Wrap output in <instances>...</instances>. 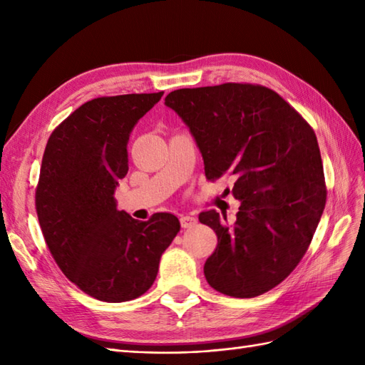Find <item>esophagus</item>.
I'll return each mask as SVG.
<instances>
[{
    "mask_svg": "<svg viewBox=\"0 0 365 365\" xmlns=\"http://www.w3.org/2000/svg\"><path fill=\"white\" fill-rule=\"evenodd\" d=\"M196 222H197V220L195 218V216H191V215H182V216H180V224H182L183 229L192 227Z\"/></svg>",
    "mask_w": 365,
    "mask_h": 365,
    "instance_id": "obj_1",
    "label": "esophagus"
}]
</instances>
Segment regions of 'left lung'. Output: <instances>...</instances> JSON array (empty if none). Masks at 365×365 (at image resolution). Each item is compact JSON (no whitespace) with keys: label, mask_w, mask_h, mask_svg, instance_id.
Masks as SVG:
<instances>
[{"label":"left lung","mask_w":365,"mask_h":365,"mask_svg":"<svg viewBox=\"0 0 365 365\" xmlns=\"http://www.w3.org/2000/svg\"><path fill=\"white\" fill-rule=\"evenodd\" d=\"M165 105L190 128L208 180L230 177L235 222L202 212L218 246L204 274L215 290L254 298L289 276L319 226L327 190L309 123L274 91L254 84L177 89Z\"/></svg>","instance_id":"obj_1"}]
</instances>
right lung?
<instances>
[{"label":"right lung","instance_id":"right-lung-1","mask_svg":"<svg viewBox=\"0 0 365 365\" xmlns=\"http://www.w3.org/2000/svg\"><path fill=\"white\" fill-rule=\"evenodd\" d=\"M163 92L100 97L81 105L46 143L36 210L58 267L89 297L130 301L150 289L180 222L173 213L138 221L114 197L128 173L127 145Z\"/></svg>","mask_w":365,"mask_h":365}]
</instances>
